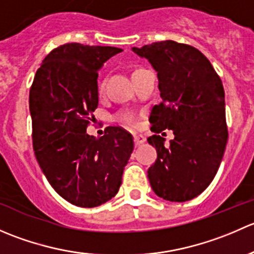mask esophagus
<instances>
[{"label":"esophagus","instance_id":"esophagus-1","mask_svg":"<svg viewBox=\"0 0 254 254\" xmlns=\"http://www.w3.org/2000/svg\"><path fill=\"white\" fill-rule=\"evenodd\" d=\"M146 141V139H145V136H143V135H141V134H135L134 135V143H135V146H140V145H142L143 142Z\"/></svg>","mask_w":254,"mask_h":254}]
</instances>
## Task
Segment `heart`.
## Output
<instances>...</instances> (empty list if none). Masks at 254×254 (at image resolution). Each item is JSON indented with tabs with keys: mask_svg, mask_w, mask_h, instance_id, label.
I'll return each instance as SVG.
<instances>
[{
	"mask_svg": "<svg viewBox=\"0 0 254 254\" xmlns=\"http://www.w3.org/2000/svg\"><path fill=\"white\" fill-rule=\"evenodd\" d=\"M120 120H123V122L127 123V124H134V117H132V114H130V113H124V114L120 115Z\"/></svg>",
	"mask_w": 254,
	"mask_h": 254,
	"instance_id": "heart-1",
	"label": "heart"
}]
</instances>
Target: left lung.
<instances>
[{"instance_id": "left-lung-1", "label": "left lung", "mask_w": 254, "mask_h": 254, "mask_svg": "<svg viewBox=\"0 0 254 254\" xmlns=\"http://www.w3.org/2000/svg\"><path fill=\"white\" fill-rule=\"evenodd\" d=\"M131 50L155 68L161 96L150 115L155 135L147 141L157 151L147 171L151 188L165 200H190L211 183L226 147L222 82L190 45L166 40ZM166 128L175 134L170 144L158 135Z\"/></svg>"}]
</instances>
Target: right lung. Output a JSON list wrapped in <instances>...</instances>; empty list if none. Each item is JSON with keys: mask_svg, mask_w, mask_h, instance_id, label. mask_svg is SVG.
Wrapping results in <instances>:
<instances>
[{"mask_svg": "<svg viewBox=\"0 0 254 254\" xmlns=\"http://www.w3.org/2000/svg\"><path fill=\"white\" fill-rule=\"evenodd\" d=\"M114 47L70 43L54 49L29 92L35 157L50 186L68 203L94 207L111 200L122 184L132 136L111 127L99 139L86 132L98 107V71Z\"/></svg>", "mask_w": 254, "mask_h": 254, "instance_id": "1", "label": "right lung"}]
</instances>
